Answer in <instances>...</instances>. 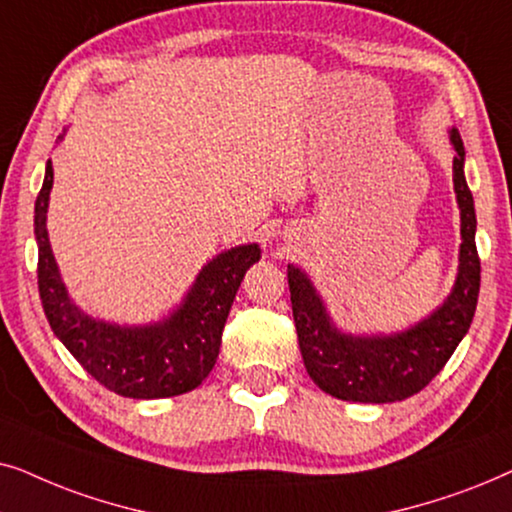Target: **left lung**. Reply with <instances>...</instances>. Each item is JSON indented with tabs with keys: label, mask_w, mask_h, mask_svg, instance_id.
<instances>
[{
	"label": "left lung",
	"mask_w": 512,
	"mask_h": 512,
	"mask_svg": "<svg viewBox=\"0 0 512 512\" xmlns=\"http://www.w3.org/2000/svg\"><path fill=\"white\" fill-rule=\"evenodd\" d=\"M454 192L461 208L459 276L452 295L433 316L391 337L342 335L309 278L288 267L292 316L306 372L325 393L353 403H395L431 384L473 323L480 292V257L475 248L473 194L463 177V142L452 128Z\"/></svg>",
	"instance_id": "left-lung-1"
}]
</instances>
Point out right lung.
I'll use <instances>...</instances> for the list:
<instances>
[{
    "label": "right lung",
    "instance_id": "add662e5",
    "mask_svg": "<svg viewBox=\"0 0 512 512\" xmlns=\"http://www.w3.org/2000/svg\"><path fill=\"white\" fill-rule=\"evenodd\" d=\"M51 187L49 161L34 203V236L39 245V297L56 337L98 384L124 398H170L199 386L215 367L236 290L250 264L260 260V248L255 243L238 245L217 255L203 267L185 304L163 323L147 327L102 323L81 313L60 281L46 231Z\"/></svg>",
    "mask_w": 512,
    "mask_h": 512
}]
</instances>
